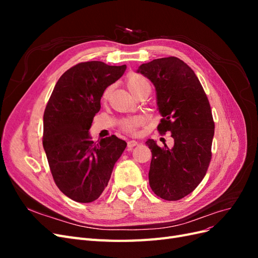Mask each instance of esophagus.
<instances>
[{
	"label": "esophagus",
	"mask_w": 258,
	"mask_h": 258,
	"mask_svg": "<svg viewBox=\"0 0 258 258\" xmlns=\"http://www.w3.org/2000/svg\"><path fill=\"white\" fill-rule=\"evenodd\" d=\"M138 144H139V142L135 141V140H131V141H128V143H127V145H128V147H129V148L135 147V146H137Z\"/></svg>",
	"instance_id": "1"
}]
</instances>
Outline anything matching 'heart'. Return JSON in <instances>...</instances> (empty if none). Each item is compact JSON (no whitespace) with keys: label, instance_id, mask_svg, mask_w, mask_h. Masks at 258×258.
Wrapping results in <instances>:
<instances>
[{"label":"heart","instance_id":"obj_1","mask_svg":"<svg viewBox=\"0 0 258 258\" xmlns=\"http://www.w3.org/2000/svg\"><path fill=\"white\" fill-rule=\"evenodd\" d=\"M127 87L129 89V91L134 95L135 97L140 93L141 91L145 90V89H151V85L148 83V81L143 77L142 75H139L136 73H131L128 79H127ZM111 88L105 89V91L103 92L102 98L104 100H106L108 98V95H110ZM143 122V119L140 118V117H136V118H132L130 120H127L123 122V128L124 130L127 131H134L137 127H139L140 124Z\"/></svg>","mask_w":258,"mask_h":258}]
</instances>
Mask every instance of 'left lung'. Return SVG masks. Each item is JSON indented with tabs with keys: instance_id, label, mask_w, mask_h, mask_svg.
<instances>
[{
	"instance_id": "obj_1",
	"label": "left lung",
	"mask_w": 258,
	"mask_h": 258,
	"mask_svg": "<svg viewBox=\"0 0 258 258\" xmlns=\"http://www.w3.org/2000/svg\"><path fill=\"white\" fill-rule=\"evenodd\" d=\"M137 72L155 86L163 117L158 130L174 139L171 148H161L152 139L145 142L152 152L150 186L162 199H182L202 181L211 160L214 121L209 100L195 72L176 57L155 59Z\"/></svg>"
}]
</instances>
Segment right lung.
Here are the masks:
<instances>
[{
	"label": "right lung",
	"mask_w": 258,
	"mask_h": 258,
	"mask_svg": "<svg viewBox=\"0 0 258 258\" xmlns=\"http://www.w3.org/2000/svg\"><path fill=\"white\" fill-rule=\"evenodd\" d=\"M126 69L102 61L76 64L61 75L46 105L44 151L54 183L76 202L88 204L101 196L127 146L116 136L95 144L89 134L104 90Z\"/></svg>",
	"instance_id": "add662e5"
}]
</instances>
